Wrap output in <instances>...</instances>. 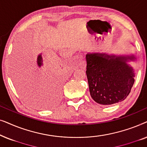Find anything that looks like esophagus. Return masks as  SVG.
<instances>
[{"mask_svg":"<svg viewBox=\"0 0 147 147\" xmlns=\"http://www.w3.org/2000/svg\"><path fill=\"white\" fill-rule=\"evenodd\" d=\"M79 66H80V68H82V69H85L86 67V62L85 60L82 59V61L79 63Z\"/></svg>","mask_w":147,"mask_h":147,"instance_id":"esophagus-1","label":"esophagus"}]
</instances>
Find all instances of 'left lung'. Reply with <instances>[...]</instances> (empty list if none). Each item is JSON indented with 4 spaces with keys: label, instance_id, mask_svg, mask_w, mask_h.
Here are the masks:
<instances>
[{
    "label": "left lung",
    "instance_id": "left-lung-1",
    "mask_svg": "<svg viewBox=\"0 0 147 147\" xmlns=\"http://www.w3.org/2000/svg\"><path fill=\"white\" fill-rule=\"evenodd\" d=\"M90 93L94 101L110 105L123 101L130 94L135 74L128 62L136 59L132 55L88 53L86 55Z\"/></svg>",
    "mask_w": 147,
    "mask_h": 147
}]
</instances>
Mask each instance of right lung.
Listing matches in <instances>:
<instances>
[{
    "label": "right lung",
    "mask_w": 147,
    "mask_h": 147,
    "mask_svg": "<svg viewBox=\"0 0 147 147\" xmlns=\"http://www.w3.org/2000/svg\"><path fill=\"white\" fill-rule=\"evenodd\" d=\"M35 68H29L25 77V84L21 92L30 104L37 108L49 109L60 99L61 85L53 72L58 63L48 56L39 54Z\"/></svg>",
    "instance_id": "add662e5"
}]
</instances>
